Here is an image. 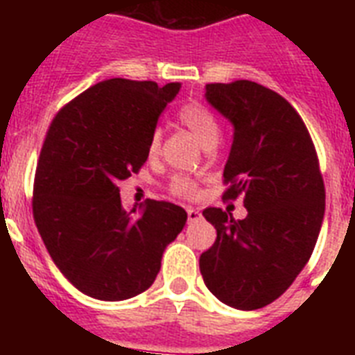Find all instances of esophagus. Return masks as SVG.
<instances>
[{"mask_svg": "<svg viewBox=\"0 0 355 355\" xmlns=\"http://www.w3.org/2000/svg\"><path fill=\"white\" fill-rule=\"evenodd\" d=\"M186 211H188V221H191V223L199 221L200 217H202L200 216V211L197 210V208H191V206H189V208H186Z\"/></svg>", "mask_w": 355, "mask_h": 355, "instance_id": "esophagus-1", "label": "esophagus"}]
</instances>
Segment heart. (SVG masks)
Wrapping results in <instances>:
<instances>
[{"mask_svg": "<svg viewBox=\"0 0 355 355\" xmlns=\"http://www.w3.org/2000/svg\"><path fill=\"white\" fill-rule=\"evenodd\" d=\"M178 121L182 123L184 127L188 128L189 132L193 134L195 138L199 139L200 145L210 149L217 144L219 139V132H221V127H219V119H217L216 112L210 110V108L202 105L199 101H189L186 103L180 110H178ZM162 149V130L160 128H155L153 134H150L149 139V158H156L160 155ZM171 191L173 193L180 195V197H193L197 193V184L191 180L189 177H184V175H177L173 177L171 180Z\"/></svg>", "mask_w": 355, "mask_h": 355, "instance_id": "obj_1", "label": "heart"}]
</instances>
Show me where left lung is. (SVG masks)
<instances>
[{
	"label": "left lung",
	"mask_w": 355,
	"mask_h": 355,
	"mask_svg": "<svg viewBox=\"0 0 355 355\" xmlns=\"http://www.w3.org/2000/svg\"><path fill=\"white\" fill-rule=\"evenodd\" d=\"M206 101L234 125L223 199L243 195L247 217L202 216L217 239L200 254L206 287L236 309H259L286 293L311 258L324 217L317 150L298 112L252 80L206 85Z\"/></svg>",
	"instance_id": "obj_1"
}]
</instances>
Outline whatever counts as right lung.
Instances as JSON below:
<instances>
[{
	"label": "right lung",
	"mask_w": 355,
	"mask_h": 355,
	"mask_svg": "<svg viewBox=\"0 0 355 355\" xmlns=\"http://www.w3.org/2000/svg\"><path fill=\"white\" fill-rule=\"evenodd\" d=\"M180 83L108 79L58 110L33 188V216L60 272L97 300L132 298L155 282L188 214L166 200L125 211L118 184L147 160L149 139Z\"/></svg>",
	"instance_id": "1"
}]
</instances>
